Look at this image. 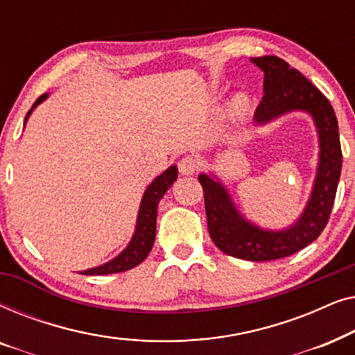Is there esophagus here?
Masks as SVG:
<instances>
[{
    "mask_svg": "<svg viewBox=\"0 0 355 355\" xmlns=\"http://www.w3.org/2000/svg\"><path fill=\"white\" fill-rule=\"evenodd\" d=\"M198 169V162L193 157H184L179 162V171L182 174H193Z\"/></svg>",
    "mask_w": 355,
    "mask_h": 355,
    "instance_id": "34e87169",
    "label": "esophagus"
}]
</instances>
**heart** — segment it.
<instances>
[{"mask_svg": "<svg viewBox=\"0 0 355 355\" xmlns=\"http://www.w3.org/2000/svg\"><path fill=\"white\" fill-rule=\"evenodd\" d=\"M245 106H247V101H245V98H242V96H239V98H236L234 103H232V108H234V111H237V113L244 111Z\"/></svg>", "mask_w": 355, "mask_h": 355, "instance_id": "1", "label": "heart"}]
</instances>
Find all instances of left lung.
Returning <instances> with one entry per match:
<instances>
[{"instance_id":"8db88e82","label":"left lung","mask_w":355,"mask_h":355,"mask_svg":"<svg viewBox=\"0 0 355 355\" xmlns=\"http://www.w3.org/2000/svg\"><path fill=\"white\" fill-rule=\"evenodd\" d=\"M265 72L263 98L255 110V123L263 124L293 110L313 116L320 137V163L309 205L294 226L286 231H263L247 223L230 193L207 174L198 176L205 197L208 232L215 245L225 254L250 261L284 259L302 250L322 234L331 215L341 176L343 153L339 144L338 119L327 96L278 56L252 60Z\"/></svg>"}]
</instances>
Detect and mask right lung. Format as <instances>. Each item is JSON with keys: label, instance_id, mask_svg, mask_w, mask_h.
Here are the masks:
<instances>
[{"label": "right lung", "instance_id": "obj_1", "mask_svg": "<svg viewBox=\"0 0 355 355\" xmlns=\"http://www.w3.org/2000/svg\"><path fill=\"white\" fill-rule=\"evenodd\" d=\"M46 98V94L38 96L35 105L42 103ZM32 113V110L28 111L27 116ZM178 178V168L171 166L164 171L162 176H158L155 181L147 187V191L144 193L142 203H140L139 210V220L137 227H135V234L130 241L123 254H119L114 260L108 261V263L96 266V268L82 271V275H110V273H121V271L130 270L134 266L142 263L147 259V255L152 250L153 242H155V232H157V210H158V202L162 200L164 193L168 192V189L173 186V182Z\"/></svg>", "mask_w": 355, "mask_h": 355}]
</instances>
